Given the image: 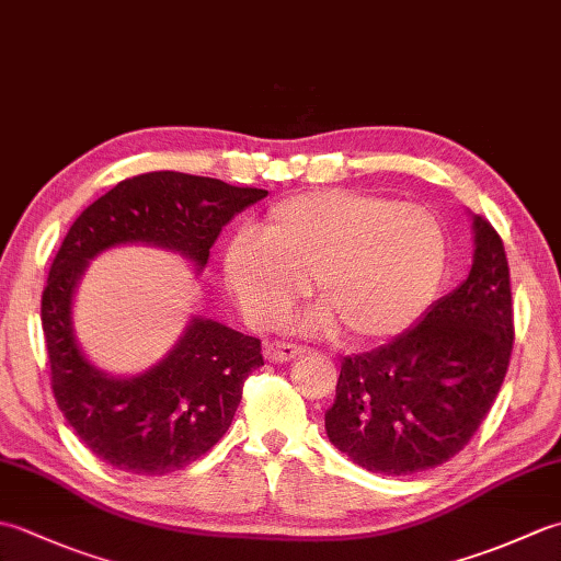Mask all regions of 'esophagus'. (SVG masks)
Returning <instances> with one entry per match:
<instances>
[{
  "label": "esophagus",
  "instance_id": "esophagus-1",
  "mask_svg": "<svg viewBox=\"0 0 561 561\" xmlns=\"http://www.w3.org/2000/svg\"><path fill=\"white\" fill-rule=\"evenodd\" d=\"M306 354L304 347H296V344H287V342H267L265 344V359L272 364H284L291 362L296 356Z\"/></svg>",
  "mask_w": 561,
  "mask_h": 561
}]
</instances>
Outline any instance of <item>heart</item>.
Returning a JSON list of instances; mask_svg holds the SVG:
<instances>
[{
  "instance_id": "1",
  "label": "heart",
  "mask_w": 561,
  "mask_h": 561,
  "mask_svg": "<svg viewBox=\"0 0 561 561\" xmlns=\"http://www.w3.org/2000/svg\"><path fill=\"white\" fill-rule=\"evenodd\" d=\"M446 265L448 238L432 209L354 190L284 199L224 250L226 287L250 323L277 325L313 274L325 304L299 328L335 332L342 323L359 342L410 330L436 299Z\"/></svg>"
}]
</instances>
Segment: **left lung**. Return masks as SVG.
Instances as JSON below:
<instances>
[{
	"label": "left lung",
	"instance_id": "obj_1",
	"mask_svg": "<svg viewBox=\"0 0 561 561\" xmlns=\"http://www.w3.org/2000/svg\"><path fill=\"white\" fill-rule=\"evenodd\" d=\"M472 241V267L458 289L383 347L344 356L325 432L368 472L414 474L450 460L504 383L514 344L508 262L478 214Z\"/></svg>",
	"mask_w": 561,
	"mask_h": 561
}]
</instances>
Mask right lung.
Returning a JSON list of instances; mask_svg holds the SVG:
<instances>
[{"mask_svg":"<svg viewBox=\"0 0 561 561\" xmlns=\"http://www.w3.org/2000/svg\"><path fill=\"white\" fill-rule=\"evenodd\" d=\"M262 197L267 190L153 171L83 209L59 245L41 301L53 392L77 436L115 470L159 478L205 456L231 426L245 378L262 366L260 340L193 316L161 362L111 376L87 359L75 335L79 279L103 250L127 243L183 255L199 274L224 226Z\"/></svg>","mask_w":561,"mask_h":561,"instance_id":"right-lung-1","label":"right lung"}]
</instances>
